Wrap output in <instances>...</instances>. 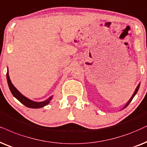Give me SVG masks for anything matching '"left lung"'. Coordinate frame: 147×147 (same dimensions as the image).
I'll return each instance as SVG.
<instances>
[{
  "mask_svg": "<svg viewBox=\"0 0 147 147\" xmlns=\"http://www.w3.org/2000/svg\"><path fill=\"white\" fill-rule=\"evenodd\" d=\"M140 83H139V84L138 85V86H137V87H136V90H135V91H134V92L133 95H132V96H131V97L130 98V99H129V101H128V102H127V104H126V105H125V107H123V109H125V108L126 107H127V106H128V105H129V104L131 102V100H132V99H133V98H134V96H135V95H136V94H137V92H138V89H139V87H140Z\"/></svg>",
  "mask_w": 147,
  "mask_h": 147,
  "instance_id": "8db88e82",
  "label": "left lung"
}]
</instances>
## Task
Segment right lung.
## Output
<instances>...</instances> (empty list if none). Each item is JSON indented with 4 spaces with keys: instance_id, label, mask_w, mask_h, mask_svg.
I'll list each match as a JSON object with an SVG mask.
<instances>
[{
    "instance_id": "1",
    "label": "right lung",
    "mask_w": 147,
    "mask_h": 147,
    "mask_svg": "<svg viewBox=\"0 0 147 147\" xmlns=\"http://www.w3.org/2000/svg\"><path fill=\"white\" fill-rule=\"evenodd\" d=\"M7 83H8L9 90H10L11 92V94H13V96L16 99L19 100L20 102L22 103L24 105H25L26 107L28 108H31V109H39V108L43 107L47 105L49 103V102L51 101L52 98H53V96H52L51 97L48 98V99L45 100V101L35 102V101H33V100H31L30 99H29V98H26L24 95H22L21 93L17 90L16 87L13 85L11 81L10 78H9V75L8 68H7Z\"/></svg>"
}]
</instances>
